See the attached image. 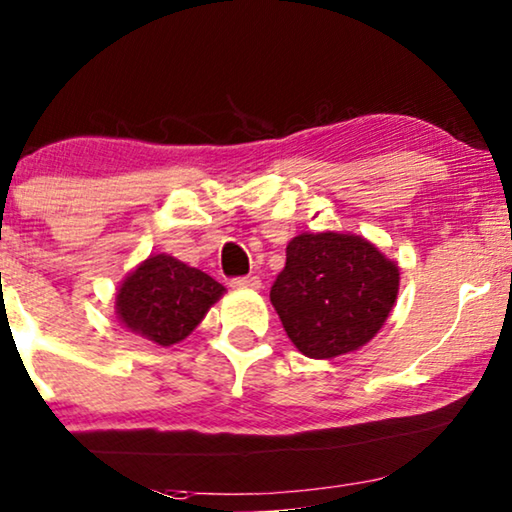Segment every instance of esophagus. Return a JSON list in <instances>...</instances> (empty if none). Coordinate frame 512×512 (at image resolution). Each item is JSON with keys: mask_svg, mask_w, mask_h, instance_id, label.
Wrapping results in <instances>:
<instances>
[{"mask_svg": "<svg viewBox=\"0 0 512 512\" xmlns=\"http://www.w3.org/2000/svg\"><path fill=\"white\" fill-rule=\"evenodd\" d=\"M232 287H234V290H259V287H262V280H259L257 276L234 278Z\"/></svg>", "mask_w": 512, "mask_h": 512, "instance_id": "esophagus-1", "label": "esophagus"}]
</instances>
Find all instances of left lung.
Wrapping results in <instances>:
<instances>
[{
	"label": "left lung",
	"mask_w": 512,
	"mask_h": 512,
	"mask_svg": "<svg viewBox=\"0 0 512 512\" xmlns=\"http://www.w3.org/2000/svg\"><path fill=\"white\" fill-rule=\"evenodd\" d=\"M285 253L271 304L301 355H348L383 329L401 273L376 243L348 232H304Z\"/></svg>",
	"instance_id": "1"
}]
</instances>
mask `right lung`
Listing matches in <instances>:
<instances>
[{
  "label": "right lung",
  "instance_id": "add662e5",
  "mask_svg": "<svg viewBox=\"0 0 512 512\" xmlns=\"http://www.w3.org/2000/svg\"><path fill=\"white\" fill-rule=\"evenodd\" d=\"M225 294L218 280L167 253L150 255L127 273L115 292L120 325L169 348L192 334Z\"/></svg>",
  "mask_w": 512,
  "mask_h": 512
}]
</instances>
